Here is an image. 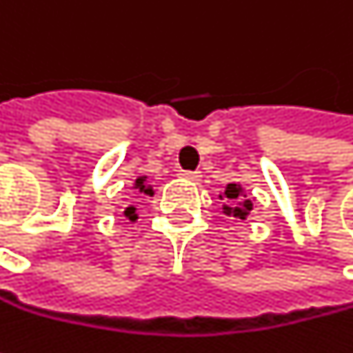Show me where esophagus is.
I'll return each mask as SVG.
<instances>
[{
  "label": "esophagus",
  "instance_id": "obj_1",
  "mask_svg": "<svg viewBox=\"0 0 353 353\" xmlns=\"http://www.w3.org/2000/svg\"><path fill=\"white\" fill-rule=\"evenodd\" d=\"M179 176L190 179V181H198V179L202 177V174H200V172H179Z\"/></svg>",
  "mask_w": 353,
  "mask_h": 353
}]
</instances>
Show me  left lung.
Masks as SVG:
<instances>
[{
  "instance_id": "8db88e82",
  "label": "left lung",
  "mask_w": 353,
  "mask_h": 353,
  "mask_svg": "<svg viewBox=\"0 0 353 353\" xmlns=\"http://www.w3.org/2000/svg\"><path fill=\"white\" fill-rule=\"evenodd\" d=\"M219 198L225 202L223 204V212L227 216H235V219H241L247 221L249 212L253 210V198H249L243 190L241 183H227L225 185V192L219 194Z\"/></svg>"
}]
</instances>
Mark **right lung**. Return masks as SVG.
<instances>
[{
    "instance_id": "1",
    "label": "right lung",
    "mask_w": 353,
    "mask_h": 353,
    "mask_svg": "<svg viewBox=\"0 0 353 353\" xmlns=\"http://www.w3.org/2000/svg\"><path fill=\"white\" fill-rule=\"evenodd\" d=\"M132 190H134V192H139V194H147V196H153V194H155L153 185H151V183L147 181V176L137 177V179H134V183H132ZM134 212H137V208H134V206L130 204V206H128V208L124 210V216H126V219H128L130 223H134V221L139 219V216H137Z\"/></svg>"
}]
</instances>
